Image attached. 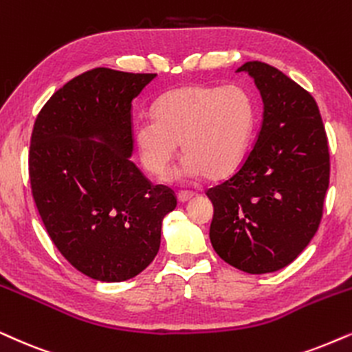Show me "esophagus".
<instances>
[{"mask_svg":"<svg viewBox=\"0 0 352 352\" xmlns=\"http://www.w3.org/2000/svg\"><path fill=\"white\" fill-rule=\"evenodd\" d=\"M193 197H195L193 191H179V195H177V198H179L180 203L190 201V199L193 198Z\"/></svg>","mask_w":352,"mask_h":352,"instance_id":"1","label":"esophagus"}]
</instances>
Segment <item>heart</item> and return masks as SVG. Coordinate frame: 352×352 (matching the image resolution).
Wrapping results in <instances>:
<instances>
[{
    "mask_svg": "<svg viewBox=\"0 0 352 352\" xmlns=\"http://www.w3.org/2000/svg\"><path fill=\"white\" fill-rule=\"evenodd\" d=\"M255 109L239 86H184L164 94L154 105V120L138 124L141 161L155 177L167 173L179 154L184 173L221 179L237 167L250 141Z\"/></svg>",
    "mask_w": 352,
    "mask_h": 352,
    "instance_id": "obj_1",
    "label": "heart"
}]
</instances>
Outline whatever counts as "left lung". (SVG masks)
<instances>
[{
  "label": "left lung",
  "mask_w": 352,
  "mask_h": 352,
  "mask_svg": "<svg viewBox=\"0 0 352 352\" xmlns=\"http://www.w3.org/2000/svg\"><path fill=\"white\" fill-rule=\"evenodd\" d=\"M245 71L263 99V122L239 170L206 191L209 239L226 263L250 274L287 266L317 232L330 184L328 138L317 102L261 61Z\"/></svg>",
  "instance_id": "obj_1"
}]
</instances>
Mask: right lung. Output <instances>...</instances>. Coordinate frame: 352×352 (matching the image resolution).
Listing matches in <instances>:
<instances>
[{
    "label": "right lung",
    "instance_id": "right-lung-1",
    "mask_svg": "<svg viewBox=\"0 0 352 352\" xmlns=\"http://www.w3.org/2000/svg\"><path fill=\"white\" fill-rule=\"evenodd\" d=\"M155 76L86 71L58 89L34 123L35 206L61 255L97 281H126L148 268L162 219L177 206L175 193L151 184L130 159L131 102Z\"/></svg>",
    "mask_w": 352,
    "mask_h": 352
}]
</instances>
